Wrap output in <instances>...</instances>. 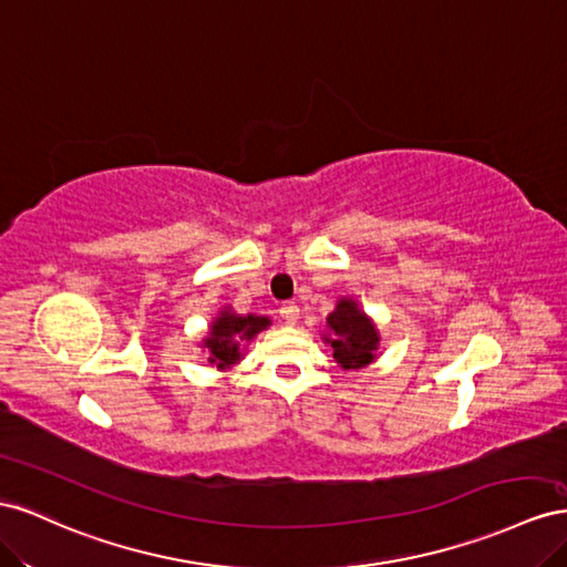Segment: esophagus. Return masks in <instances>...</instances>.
<instances>
[{
	"label": "esophagus",
	"instance_id": "34e87169",
	"mask_svg": "<svg viewBox=\"0 0 567 567\" xmlns=\"http://www.w3.org/2000/svg\"><path fill=\"white\" fill-rule=\"evenodd\" d=\"M280 316H282L287 326H295V322L299 320V306L297 303H285L280 309Z\"/></svg>",
	"mask_w": 567,
	"mask_h": 567
}]
</instances>
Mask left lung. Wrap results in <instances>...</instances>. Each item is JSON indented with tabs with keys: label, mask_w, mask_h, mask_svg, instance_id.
Returning <instances> with one entry per match:
<instances>
[{
	"label": "left lung",
	"mask_w": 567,
	"mask_h": 567,
	"mask_svg": "<svg viewBox=\"0 0 567 567\" xmlns=\"http://www.w3.org/2000/svg\"><path fill=\"white\" fill-rule=\"evenodd\" d=\"M330 337L326 342L332 347L334 361L344 370H359L375 361L380 347V332L353 299H339L337 309L328 316Z\"/></svg>",
	"instance_id": "8db88e82"
}]
</instances>
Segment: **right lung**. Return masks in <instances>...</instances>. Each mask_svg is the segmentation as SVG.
I'll list each match as a JSON object with an SVG mask.
<instances>
[{
    "mask_svg": "<svg viewBox=\"0 0 567 567\" xmlns=\"http://www.w3.org/2000/svg\"><path fill=\"white\" fill-rule=\"evenodd\" d=\"M270 326L266 316H237L230 309H223L220 316L212 322V332L204 339V347L212 355V363L218 368H230L241 359L239 342H251V339Z\"/></svg>",
    "mask_w": 567,
    "mask_h": 567,
    "instance_id": "right-lung-1",
    "label": "right lung"
}]
</instances>
